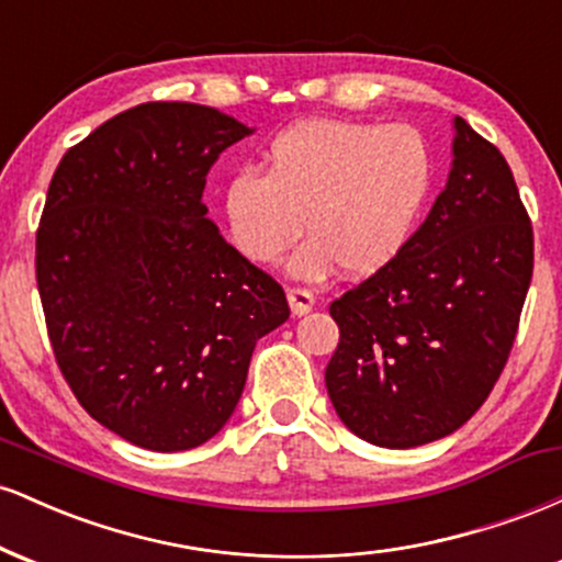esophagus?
<instances>
[{
    "instance_id": "34e87169",
    "label": "esophagus",
    "mask_w": 562,
    "mask_h": 562,
    "mask_svg": "<svg viewBox=\"0 0 562 562\" xmlns=\"http://www.w3.org/2000/svg\"><path fill=\"white\" fill-rule=\"evenodd\" d=\"M288 303H290V312H293V317H303V314H308L314 308V295L308 293V290L290 288Z\"/></svg>"
}]
</instances>
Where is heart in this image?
Segmentation results:
<instances>
[{"label": "heart", "instance_id": "b5f03b06", "mask_svg": "<svg viewBox=\"0 0 562 562\" xmlns=\"http://www.w3.org/2000/svg\"><path fill=\"white\" fill-rule=\"evenodd\" d=\"M434 187V156L415 126L301 121L269 142L263 177L245 169L224 184L229 243L256 267L290 261L301 280L370 277L402 254Z\"/></svg>", "mask_w": 562, "mask_h": 562}]
</instances>
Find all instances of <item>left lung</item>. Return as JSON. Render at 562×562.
<instances>
[{
	"label": "left lung",
	"mask_w": 562,
	"mask_h": 562,
	"mask_svg": "<svg viewBox=\"0 0 562 562\" xmlns=\"http://www.w3.org/2000/svg\"><path fill=\"white\" fill-rule=\"evenodd\" d=\"M451 169L402 254L330 303L327 393L351 434L412 449L454 434L492 393L533 272L507 160L457 115Z\"/></svg>",
	"instance_id": "8db88e82"
}]
</instances>
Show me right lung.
<instances>
[{
  "mask_svg": "<svg viewBox=\"0 0 562 562\" xmlns=\"http://www.w3.org/2000/svg\"><path fill=\"white\" fill-rule=\"evenodd\" d=\"M256 128L195 102H145L63 156L36 232L55 359L128 443L195 449L240 402L285 293L209 218L205 173Z\"/></svg>",
  "mask_w": 562,
  "mask_h": 562,
  "instance_id": "right-lung-1",
  "label": "right lung"
}]
</instances>
